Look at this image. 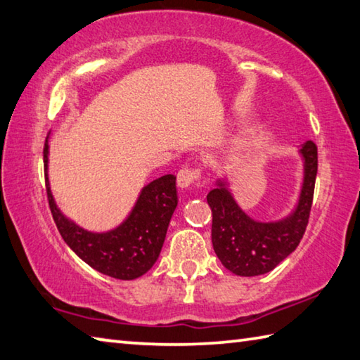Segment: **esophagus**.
Segmentation results:
<instances>
[{
	"label": "esophagus",
	"mask_w": 360,
	"mask_h": 360,
	"mask_svg": "<svg viewBox=\"0 0 360 360\" xmlns=\"http://www.w3.org/2000/svg\"><path fill=\"white\" fill-rule=\"evenodd\" d=\"M198 170L194 169H188V167H184L179 170V174H176V185H179V188H181V190H185V188L191 186L194 184V180L198 179Z\"/></svg>",
	"instance_id": "34e87169"
}]
</instances>
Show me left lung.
Masks as SVG:
<instances>
[{
	"mask_svg": "<svg viewBox=\"0 0 360 360\" xmlns=\"http://www.w3.org/2000/svg\"><path fill=\"white\" fill-rule=\"evenodd\" d=\"M302 180L297 200L286 217L262 221L250 217L232 194L228 176H219L207 194L212 209V243L223 266L238 276L269 274L299 247L311 210L318 148L311 141L300 145Z\"/></svg>",
	"mask_w": 360,
	"mask_h": 360,
	"instance_id": "1",
	"label": "left lung"
}]
</instances>
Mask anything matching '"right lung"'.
<instances>
[{
  "label": "right lung",
  "instance_id": "1",
  "mask_svg": "<svg viewBox=\"0 0 360 360\" xmlns=\"http://www.w3.org/2000/svg\"><path fill=\"white\" fill-rule=\"evenodd\" d=\"M44 170L56 228L82 261L117 280H136L155 266L179 204L174 175H162L145 185L122 223L109 231L96 232L68 218L55 202L49 181V136L44 148Z\"/></svg>",
  "mask_w": 360,
  "mask_h": 360
}]
</instances>
